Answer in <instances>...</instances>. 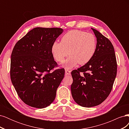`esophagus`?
Here are the masks:
<instances>
[{"instance_id": "obj_1", "label": "esophagus", "mask_w": 129, "mask_h": 129, "mask_svg": "<svg viewBox=\"0 0 129 129\" xmlns=\"http://www.w3.org/2000/svg\"><path fill=\"white\" fill-rule=\"evenodd\" d=\"M71 71H69V70H67V69H66L65 70V73H66V75H71Z\"/></svg>"}]
</instances>
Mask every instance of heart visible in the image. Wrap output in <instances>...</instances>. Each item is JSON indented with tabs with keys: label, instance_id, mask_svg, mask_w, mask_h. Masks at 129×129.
<instances>
[{
	"label": "heart",
	"instance_id": "1",
	"mask_svg": "<svg viewBox=\"0 0 129 129\" xmlns=\"http://www.w3.org/2000/svg\"><path fill=\"white\" fill-rule=\"evenodd\" d=\"M97 41L92 34L80 30H72L66 33L61 38V42H55L52 47V53L55 59L63 62L65 57L70 56L63 66L72 68L79 63H87L94 55Z\"/></svg>",
	"mask_w": 129,
	"mask_h": 129
}]
</instances>
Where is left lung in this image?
<instances>
[{
  "mask_svg": "<svg viewBox=\"0 0 129 129\" xmlns=\"http://www.w3.org/2000/svg\"><path fill=\"white\" fill-rule=\"evenodd\" d=\"M97 38L94 55L87 63L71 73V92L75 102L83 107L102 103L110 94L117 74L116 55L110 41L95 29ZM83 74L81 76L80 73Z\"/></svg>",
  "mask_w": 129,
  "mask_h": 129,
  "instance_id": "1",
  "label": "left lung"
}]
</instances>
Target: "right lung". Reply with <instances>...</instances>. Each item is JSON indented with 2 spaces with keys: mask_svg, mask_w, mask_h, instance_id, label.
<instances>
[{
  "mask_svg": "<svg viewBox=\"0 0 129 129\" xmlns=\"http://www.w3.org/2000/svg\"><path fill=\"white\" fill-rule=\"evenodd\" d=\"M63 31L60 28L36 27L14 47L11 57V81L19 97L29 106L44 108L55 100L64 69L50 72L57 66L52 47Z\"/></svg>",
  "mask_w": 129,
  "mask_h": 129,
  "instance_id": "right-lung-1",
  "label": "right lung"
}]
</instances>
